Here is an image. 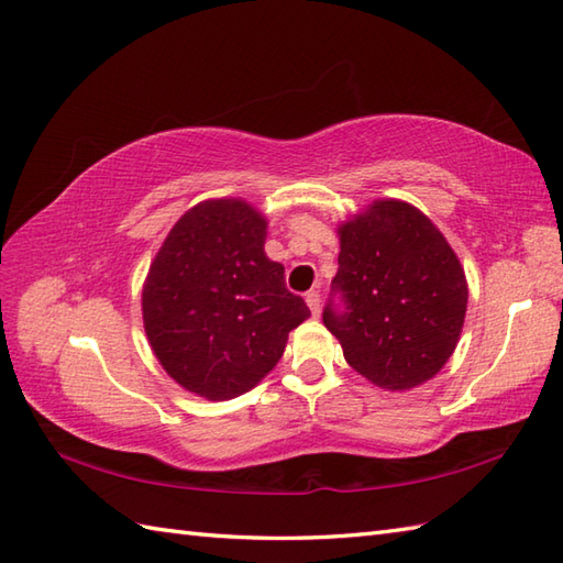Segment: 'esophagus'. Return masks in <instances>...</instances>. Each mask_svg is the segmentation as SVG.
Wrapping results in <instances>:
<instances>
[{
	"instance_id": "34e87169",
	"label": "esophagus",
	"mask_w": 563,
	"mask_h": 563,
	"mask_svg": "<svg viewBox=\"0 0 563 563\" xmlns=\"http://www.w3.org/2000/svg\"><path fill=\"white\" fill-rule=\"evenodd\" d=\"M305 300H307V307L312 309V314H319V309H321V295H319V290H309L305 295Z\"/></svg>"
}]
</instances>
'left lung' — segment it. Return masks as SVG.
I'll use <instances>...</instances> for the list:
<instances>
[{
	"label": "left lung",
	"mask_w": 563,
	"mask_h": 563,
	"mask_svg": "<svg viewBox=\"0 0 563 563\" xmlns=\"http://www.w3.org/2000/svg\"><path fill=\"white\" fill-rule=\"evenodd\" d=\"M324 327L345 361L385 389H411L448 363L466 312L457 256L423 212L377 200L341 230Z\"/></svg>",
	"instance_id": "1"
}]
</instances>
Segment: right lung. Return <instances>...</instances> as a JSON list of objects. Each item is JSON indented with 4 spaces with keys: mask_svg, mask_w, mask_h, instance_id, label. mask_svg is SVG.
<instances>
[{
    "mask_svg": "<svg viewBox=\"0 0 563 563\" xmlns=\"http://www.w3.org/2000/svg\"><path fill=\"white\" fill-rule=\"evenodd\" d=\"M266 220L244 200H206L166 236L142 290L162 367L198 397L222 401L258 385L309 317L263 251Z\"/></svg>",
    "mask_w": 563,
    "mask_h": 563,
    "instance_id": "obj_1",
    "label": "right lung"
}]
</instances>
